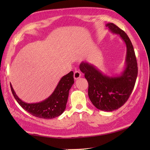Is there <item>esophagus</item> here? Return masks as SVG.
Listing matches in <instances>:
<instances>
[{
  "mask_svg": "<svg viewBox=\"0 0 150 150\" xmlns=\"http://www.w3.org/2000/svg\"><path fill=\"white\" fill-rule=\"evenodd\" d=\"M81 73L80 71H75L74 72V75H73V77H74V79H75V80H77V79H79V78L81 77Z\"/></svg>",
  "mask_w": 150,
  "mask_h": 150,
  "instance_id": "34e87169",
  "label": "esophagus"
}]
</instances>
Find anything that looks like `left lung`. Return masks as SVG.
I'll list each match as a JSON object with an SVG mask.
<instances>
[{
	"mask_svg": "<svg viewBox=\"0 0 150 150\" xmlns=\"http://www.w3.org/2000/svg\"><path fill=\"white\" fill-rule=\"evenodd\" d=\"M106 26L112 33L119 35L126 44L124 71L120 75L110 77L86 61L82 62L79 68L88 82V96L92 104L100 110L112 111L119 109L128 100L135 86L138 67L133 46L127 34L113 23Z\"/></svg>",
	"mask_w": 150,
	"mask_h": 150,
	"instance_id": "left-lung-1",
	"label": "left lung"
}]
</instances>
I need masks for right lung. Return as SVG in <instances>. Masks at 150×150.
I'll list each match as a JSON object with an SVG mask.
<instances>
[{
  "instance_id": "add662e5",
  "label": "right lung",
  "mask_w": 150,
  "mask_h": 150,
  "mask_svg": "<svg viewBox=\"0 0 150 150\" xmlns=\"http://www.w3.org/2000/svg\"><path fill=\"white\" fill-rule=\"evenodd\" d=\"M74 83L71 71L63 76L52 94L46 99L37 103H26L16 95L10 84L12 93L18 104L33 116L45 119H52L60 115L66 109L69 91Z\"/></svg>"
}]
</instances>
